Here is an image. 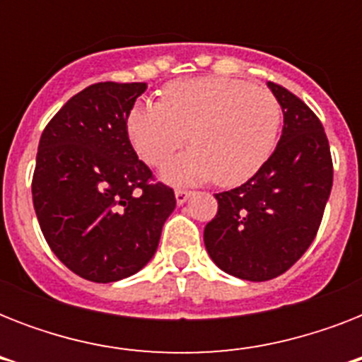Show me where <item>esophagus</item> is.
I'll return each instance as SVG.
<instances>
[{
  "label": "esophagus",
  "mask_w": 362,
  "mask_h": 362,
  "mask_svg": "<svg viewBox=\"0 0 362 362\" xmlns=\"http://www.w3.org/2000/svg\"><path fill=\"white\" fill-rule=\"evenodd\" d=\"M175 197H176V204L180 206V204H184L187 201V199L192 197V193L189 192H184V189H176L175 192Z\"/></svg>",
  "instance_id": "1"
}]
</instances>
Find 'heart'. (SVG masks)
<instances>
[{
	"mask_svg": "<svg viewBox=\"0 0 362 362\" xmlns=\"http://www.w3.org/2000/svg\"><path fill=\"white\" fill-rule=\"evenodd\" d=\"M280 124V103L267 88L209 76L170 82L161 103H136L125 127L135 152L153 167L169 161L189 135L193 150L161 170L167 184L214 178L220 186H238L269 161Z\"/></svg>",
	"mask_w": 362,
	"mask_h": 362,
	"instance_id": "b5f03b06",
	"label": "heart"
}]
</instances>
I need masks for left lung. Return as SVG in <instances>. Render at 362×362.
I'll return each mask as SVG.
<instances>
[{
    "label": "left lung",
    "instance_id": "1",
    "mask_svg": "<svg viewBox=\"0 0 362 362\" xmlns=\"http://www.w3.org/2000/svg\"><path fill=\"white\" fill-rule=\"evenodd\" d=\"M284 112L278 146L242 186L216 193L218 214L204 246L223 272L267 281L291 269L314 242L332 187V159L323 125L306 105L267 84Z\"/></svg>",
    "mask_w": 362,
    "mask_h": 362
}]
</instances>
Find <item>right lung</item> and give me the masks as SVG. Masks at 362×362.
I'll return each instance as SVG.
<instances>
[{
    "mask_svg": "<svg viewBox=\"0 0 362 362\" xmlns=\"http://www.w3.org/2000/svg\"><path fill=\"white\" fill-rule=\"evenodd\" d=\"M146 82H99L76 93L45 127L33 206L54 255L98 284L136 274L153 257L176 206L127 136V115Z\"/></svg>",
    "mask_w": 362,
    "mask_h": 362,
    "instance_id": "right-lung-1",
    "label": "right lung"
}]
</instances>
